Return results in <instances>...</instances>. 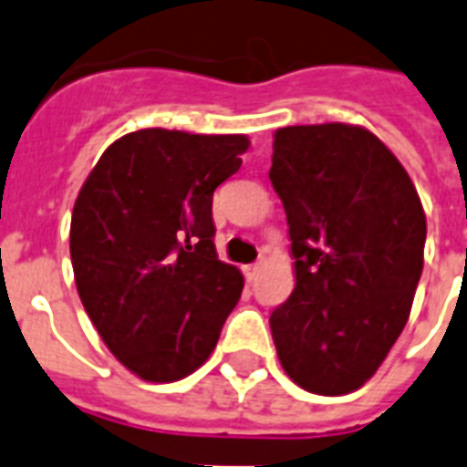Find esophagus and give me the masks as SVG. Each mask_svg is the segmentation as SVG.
I'll use <instances>...</instances> for the list:
<instances>
[{"instance_id":"obj_1","label":"esophagus","mask_w":467,"mask_h":467,"mask_svg":"<svg viewBox=\"0 0 467 467\" xmlns=\"http://www.w3.org/2000/svg\"><path fill=\"white\" fill-rule=\"evenodd\" d=\"M259 268H261V264H249V266L242 268V271H244V278L252 283V280L259 275Z\"/></svg>"}]
</instances>
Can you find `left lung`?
<instances>
[{
  "label": "left lung",
  "instance_id": "obj_1",
  "mask_svg": "<svg viewBox=\"0 0 467 467\" xmlns=\"http://www.w3.org/2000/svg\"><path fill=\"white\" fill-rule=\"evenodd\" d=\"M268 177L295 256L293 295L271 314L280 365L306 391L343 396L410 317L427 240L418 189L377 136L338 122L278 129Z\"/></svg>",
  "mask_w": 467,
  "mask_h": 467
}]
</instances>
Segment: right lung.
<instances>
[{"label": "right lung", "instance_id": "1", "mask_svg": "<svg viewBox=\"0 0 467 467\" xmlns=\"http://www.w3.org/2000/svg\"><path fill=\"white\" fill-rule=\"evenodd\" d=\"M249 139L141 129L117 139L71 213L76 290L100 338L136 377L168 384L199 369L244 278L215 252L213 192Z\"/></svg>", "mask_w": 467, "mask_h": 467}]
</instances>
